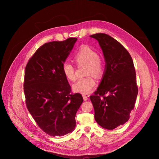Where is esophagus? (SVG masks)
<instances>
[{"mask_svg":"<svg viewBox=\"0 0 159 159\" xmlns=\"http://www.w3.org/2000/svg\"><path fill=\"white\" fill-rule=\"evenodd\" d=\"M82 97H83V98H84V101H86L87 100H88V96H86L85 95H82Z\"/></svg>","mask_w":159,"mask_h":159,"instance_id":"34e87169","label":"esophagus"}]
</instances>
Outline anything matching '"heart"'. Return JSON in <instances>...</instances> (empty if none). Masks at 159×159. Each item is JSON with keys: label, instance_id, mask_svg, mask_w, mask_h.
<instances>
[{"label": "heart", "instance_id": "b5f03b06", "mask_svg": "<svg viewBox=\"0 0 159 159\" xmlns=\"http://www.w3.org/2000/svg\"><path fill=\"white\" fill-rule=\"evenodd\" d=\"M75 60L79 64H87V75L92 74L95 77H101L104 72V65L100 59L98 53L91 48L84 46L79 49L75 55ZM62 71L65 77L70 80L75 81V68L74 66L68 61H66L62 64ZM96 85L95 79L89 76L79 79L73 85L75 91L82 94L89 93Z\"/></svg>", "mask_w": 159, "mask_h": 159}]
</instances>
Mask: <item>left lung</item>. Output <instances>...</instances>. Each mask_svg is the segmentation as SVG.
Returning a JSON list of instances; mask_svg holds the SVG:
<instances>
[{
  "mask_svg": "<svg viewBox=\"0 0 159 159\" xmlns=\"http://www.w3.org/2000/svg\"><path fill=\"white\" fill-rule=\"evenodd\" d=\"M98 40L106 61L102 81L90 100L96 122L107 129L126 123L138 94L133 59L119 42L105 33L90 35Z\"/></svg>",
  "mask_w": 159,
  "mask_h": 159,
  "instance_id": "8db88e82",
  "label": "left lung"
}]
</instances>
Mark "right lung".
I'll use <instances>...</instances> for the list:
<instances>
[{
	"label": "right lung",
	"instance_id": "add662e5",
	"mask_svg": "<svg viewBox=\"0 0 159 159\" xmlns=\"http://www.w3.org/2000/svg\"><path fill=\"white\" fill-rule=\"evenodd\" d=\"M77 40L71 37L45 43L30 58L25 69L26 107L39 128L52 137L74 130L75 115L83 102L81 94L71 93L62 71V64Z\"/></svg>",
	"mask_w": 159,
	"mask_h": 159
}]
</instances>
